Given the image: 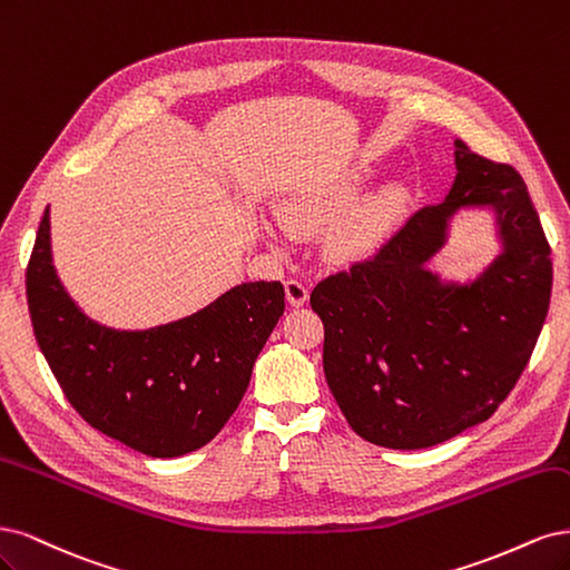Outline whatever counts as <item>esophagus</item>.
Instances as JSON below:
<instances>
[{"label": "esophagus", "instance_id": "1", "mask_svg": "<svg viewBox=\"0 0 570 570\" xmlns=\"http://www.w3.org/2000/svg\"><path fill=\"white\" fill-rule=\"evenodd\" d=\"M284 286H286V298H288V303L293 307H301V305L307 303L309 291H307V286L301 279H288Z\"/></svg>", "mask_w": 570, "mask_h": 570}]
</instances>
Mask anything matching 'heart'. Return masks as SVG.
<instances>
[{"label": "heart", "instance_id": "heart-1", "mask_svg": "<svg viewBox=\"0 0 570 570\" xmlns=\"http://www.w3.org/2000/svg\"><path fill=\"white\" fill-rule=\"evenodd\" d=\"M366 173L362 168L347 170L334 179L315 181L284 198V219L296 229L317 232L336 225L351 210L364 187ZM402 213V194L397 189H383L366 198L357 210L345 219L332 236V253L338 261H360L379 250L391 236Z\"/></svg>", "mask_w": 570, "mask_h": 570}]
</instances>
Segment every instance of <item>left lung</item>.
<instances>
[{"mask_svg": "<svg viewBox=\"0 0 570 570\" xmlns=\"http://www.w3.org/2000/svg\"><path fill=\"white\" fill-rule=\"evenodd\" d=\"M443 204L416 210L374 258L322 279L309 296L324 324V374L353 431L374 445L421 450L490 419L517 385L552 296V248L507 163L454 141ZM462 207L495 213L503 253L479 281L443 283L425 263Z\"/></svg>", "mask_w": 570, "mask_h": 570, "instance_id": "8db88e82", "label": "left lung"}]
</instances>
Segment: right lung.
<instances>
[{
  "label": "right lung",
  "instance_id": "obj_1",
  "mask_svg": "<svg viewBox=\"0 0 570 570\" xmlns=\"http://www.w3.org/2000/svg\"><path fill=\"white\" fill-rule=\"evenodd\" d=\"M26 291L35 338L70 405L104 435L163 459L204 448L223 431L284 315V286L250 282L191 317L146 332L91 322L51 265L49 208Z\"/></svg>",
  "mask_w": 570,
  "mask_h": 570
}]
</instances>
